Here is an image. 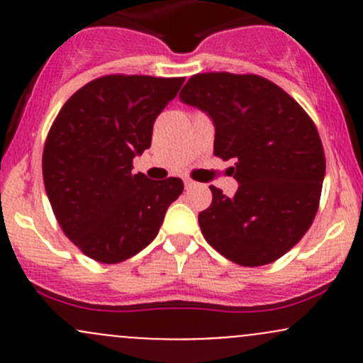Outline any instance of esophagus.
I'll return each instance as SVG.
<instances>
[{"label":"esophagus","mask_w":363,"mask_h":363,"mask_svg":"<svg viewBox=\"0 0 363 363\" xmlns=\"http://www.w3.org/2000/svg\"><path fill=\"white\" fill-rule=\"evenodd\" d=\"M184 186H186V189L193 188V186H195V181H191V179H184Z\"/></svg>","instance_id":"34e87169"}]
</instances>
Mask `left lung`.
<instances>
[{
    "instance_id": "left-lung-1",
    "label": "left lung",
    "mask_w": 363,
    "mask_h": 363,
    "mask_svg": "<svg viewBox=\"0 0 363 363\" xmlns=\"http://www.w3.org/2000/svg\"><path fill=\"white\" fill-rule=\"evenodd\" d=\"M179 98L212 119L214 155L235 161V195L211 186V207L199 214L205 240L239 265L276 262L306 235L320 205L325 152L313 119L252 73H199Z\"/></svg>"
}]
</instances>
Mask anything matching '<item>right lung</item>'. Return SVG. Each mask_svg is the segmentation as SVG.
<instances>
[{
    "label": "right lung",
    "mask_w": 363,
    "mask_h": 363,
    "mask_svg": "<svg viewBox=\"0 0 363 363\" xmlns=\"http://www.w3.org/2000/svg\"><path fill=\"white\" fill-rule=\"evenodd\" d=\"M182 82L100 77L72 94L50 126L42 158L47 196L65 235L89 258L119 263L140 252L184 189L179 177L149 181L133 172Z\"/></svg>",
    "instance_id": "1"
}]
</instances>
